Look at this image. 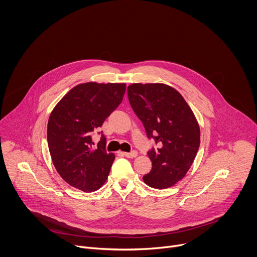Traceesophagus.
Returning a JSON list of instances; mask_svg holds the SVG:
<instances>
[{
  "mask_svg": "<svg viewBox=\"0 0 257 257\" xmlns=\"http://www.w3.org/2000/svg\"><path fill=\"white\" fill-rule=\"evenodd\" d=\"M123 155H124L126 158H128V159H133V158L137 157V152H136V151H133V152H131V153H123Z\"/></svg>",
  "mask_w": 257,
  "mask_h": 257,
  "instance_id": "1",
  "label": "esophagus"
}]
</instances>
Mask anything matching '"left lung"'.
I'll use <instances>...</instances> for the list:
<instances>
[{
    "mask_svg": "<svg viewBox=\"0 0 257 257\" xmlns=\"http://www.w3.org/2000/svg\"><path fill=\"white\" fill-rule=\"evenodd\" d=\"M127 93L148 138L158 145L148 153L153 168L143 181L153 188H169L186 175L198 152L200 130L195 116L183 96L163 83H134Z\"/></svg>",
    "mask_w": 257,
    "mask_h": 257,
    "instance_id": "1",
    "label": "left lung"
}]
</instances>
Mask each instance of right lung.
Returning a JSON list of instances; mask_svg holds the SVG:
<instances>
[{
	"mask_svg": "<svg viewBox=\"0 0 257 257\" xmlns=\"http://www.w3.org/2000/svg\"><path fill=\"white\" fill-rule=\"evenodd\" d=\"M125 83L87 82L73 87L55 106L48 123L53 164L69 185L95 191L105 182L115 160L105 151L102 131L97 148L92 133L123 100Z\"/></svg>",
	"mask_w": 257,
	"mask_h": 257,
	"instance_id": "obj_1",
	"label": "right lung"
}]
</instances>
